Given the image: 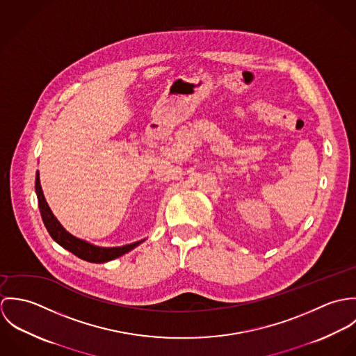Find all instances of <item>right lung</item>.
Returning a JSON list of instances; mask_svg holds the SVG:
<instances>
[{
  "instance_id": "1",
  "label": "right lung",
  "mask_w": 356,
  "mask_h": 356,
  "mask_svg": "<svg viewBox=\"0 0 356 356\" xmlns=\"http://www.w3.org/2000/svg\"><path fill=\"white\" fill-rule=\"evenodd\" d=\"M35 192H37V196H38V205H40L42 220H44L45 227L48 229L51 238L57 244H60L63 248L70 251L71 254H74L75 256L86 260V261H92V263L109 261V260L116 259L122 254H127L129 251L134 250L137 245H140L143 243V241H138V243L118 247V248H100V247L92 245L86 241H82V240L71 236L68 232H65V229L58 223V220L51 213V208H49V205L44 197V193H42L38 172H37V177H35Z\"/></svg>"
}]
</instances>
